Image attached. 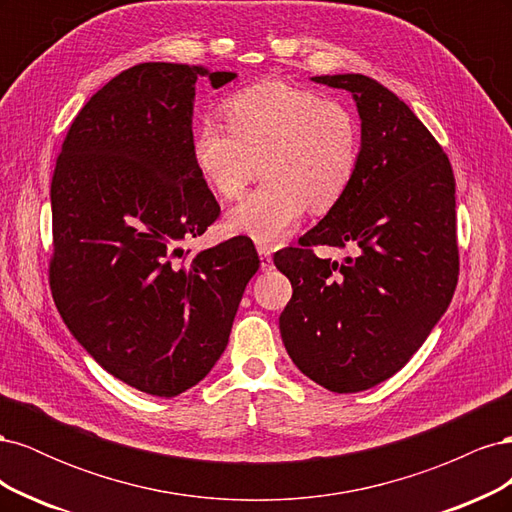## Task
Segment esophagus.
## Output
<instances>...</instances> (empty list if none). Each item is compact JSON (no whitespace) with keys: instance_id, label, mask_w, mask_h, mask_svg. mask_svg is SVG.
<instances>
[{"instance_id":"34e87169","label":"esophagus","mask_w":512,"mask_h":512,"mask_svg":"<svg viewBox=\"0 0 512 512\" xmlns=\"http://www.w3.org/2000/svg\"><path fill=\"white\" fill-rule=\"evenodd\" d=\"M258 256H260V269L265 271V273L273 271V256H271V250H269V247H262V245H258Z\"/></svg>"}]
</instances>
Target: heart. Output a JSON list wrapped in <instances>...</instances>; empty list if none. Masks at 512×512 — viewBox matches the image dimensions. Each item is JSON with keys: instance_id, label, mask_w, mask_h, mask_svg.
<instances>
[{"instance_id": "1", "label": "heart", "mask_w": 512, "mask_h": 512, "mask_svg": "<svg viewBox=\"0 0 512 512\" xmlns=\"http://www.w3.org/2000/svg\"><path fill=\"white\" fill-rule=\"evenodd\" d=\"M224 128L203 121L192 160L224 198L258 170L267 181L226 213V228L260 245L282 243L305 211L333 209L359 173L363 134L350 108L284 81H262L224 100Z\"/></svg>"}]
</instances>
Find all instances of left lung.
Masks as SVG:
<instances>
[{
  "label": "left lung",
  "instance_id": "1",
  "mask_svg": "<svg viewBox=\"0 0 512 512\" xmlns=\"http://www.w3.org/2000/svg\"><path fill=\"white\" fill-rule=\"evenodd\" d=\"M346 89L361 119V166L350 190L273 262L292 284L280 316L286 352L333 393L371 389L404 367L444 316L459 273L455 177L406 102L363 74L312 76ZM312 244H356L344 263Z\"/></svg>",
  "mask_w": 512,
  "mask_h": 512
}]
</instances>
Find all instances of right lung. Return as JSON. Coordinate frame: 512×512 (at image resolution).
Instances as JSON below:
<instances>
[{
  "mask_svg": "<svg viewBox=\"0 0 512 512\" xmlns=\"http://www.w3.org/2000/svg\"><path fill=\"white\" fill-rule=\"evenodd\" d=\"M237 72L138 64L106 83L72 121L51 183V288L59 314L108 374L156 397L203 380L222 356L252 241L183 258L220 205L192 160L198 76Z\"/></svg>",
  "mask_w": 512,
  "mask_h": 512,
  "instance_id": "add662e5",
  "label": "right lung"
}]
</instances>
